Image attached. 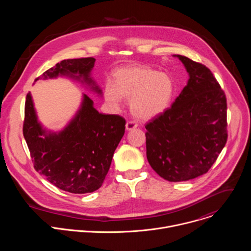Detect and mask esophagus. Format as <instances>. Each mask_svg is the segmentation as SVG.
<instances>
[{"label":"esophagus","instance_id":"34e87169","mask_svg":"<svg viewBox=\"0 0 251 251\" xmlns=\"http://www.w3.org/2000/svg\"><path fill=\"white\" fill-rule=\"evenodd\" d=\"M137 127H138V125H137V123H135L134 121H128V122L126 123V130H128V131L133 130V129H135V128H137Z\"/></svg>","mask_w":251,"mask_h":251}]
</instances>
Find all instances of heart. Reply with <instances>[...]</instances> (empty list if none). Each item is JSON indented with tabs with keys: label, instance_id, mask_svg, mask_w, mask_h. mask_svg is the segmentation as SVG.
I'll return each instance as SVG.
<instances>
[{
	"label": "heart",
	"instance_id": "b5f03b06",
	"mask_svg": "<svg viewBox=\"0 0 251 251\" xmlns=\"http://www.w3.org/2000/svg\"><path fill=\"white\" fill-rule=\"evenodd\" d=\"M175 93L172 77L144 65L118 69L115 81H107L104 98L118 107L122 98L130 100L132 113L140 119H151L164 112Z\"/></svg>",
	"mask_w": 251,
	"mask_h": 251
}]
</instances>
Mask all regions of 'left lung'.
<instances>
[{
    "label": "left lung",
    "mask_w": 251,
    "mask_h": 251,
    "mask_svg": "<svg viewBox=\"0 0 251 251\" xmlns=\"http://www.w3.org/2000/svg\"><path fill=\"white\" fill-rule=\"evenodd\" d=\"M185 65L188 84L171 108L145 128L147 159L169 182H183L205 174L227 140L226 97L203 64L175 55Z\"/></svg>",
    "instance_id": "8db88e82"
}]
</instances>
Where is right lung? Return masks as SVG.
Here are the masks:
<instances>
[{
  "label": "right lung",
  "instance_id": "1",
  "mask_svg": "<svg viewBox=\"0 0 251 251\" xmlns=\"http://www.w3.org/2000/svg\"><path fill=\"white\" fill-rule=\"evenodd\" d=\"M94 63L93 57L64 59L47 70L42 77L69 76L101 94V89L90 77ZM125 119L119 115L99 113L93 101L83 94L75 118L63 130L50 132L39 122L31 95L26 94L23 133L33 167L50 184L68 193H92L102 186L125 133Z\"/></svg>",
  "mask_w": 251,
  "mask_h": 251
}]
</instances>
